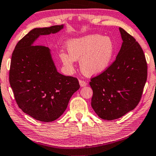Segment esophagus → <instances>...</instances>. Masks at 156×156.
Instances as JSON below:
<instances>
[{
    "label": "esophagus",
    "instance_id": "34e87169",
    "mask_svg": "<svg viewBox=\"0 0 156 156\" xmlns=\"http://www.w3.org/2000/svg\"><path fill=\"white\" fill-rule=\"evenodd\" d=\"M79 83H80L81 87H85V86L87 85V82L83 80H81V79L79 80Z\"/></svg>",
    "mask_w": 156,
    "mask_h": 156
}]
</instances>
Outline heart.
I'll use <instances>...</instances> for the list:
<instances>
[{
	"label": "heart",
	"mask_w": 156,
	"mask_h": 156,
	"mask_svg": "<svg viewBox=\"0 0 156 156\" xmlns=\"http://www.w3.org/2000/svg\"><path fill=\"white\" fill-rule=\"evenodd\" d=\"M69 55L60 54V58L69 71L74 69L76 60H80L81 71L87 76H94L105 71L115 52L112 39L98 34H89L69 40L66 44Z\"/></svg>",
	"instance_id": "1"
}]
</instances>
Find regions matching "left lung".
<instances>
[{
  "instance_id": "1",
  "label": "left lung",
  "mask_w": 156,
  "mask_h": 156,
  "mask_svg": "<svg viewBox=\"0 0 156 156\" xmlns=\"http://www.w3.org/2000/svg\"><path fill=\"white\" fill-rule=\"evenodd\" d=\"M123 43L112 65L91 78V105L98 117L114 120L135 108L147 79V63L142 48L132 35L119 28Z\"/></svg>"
}]
</instances>
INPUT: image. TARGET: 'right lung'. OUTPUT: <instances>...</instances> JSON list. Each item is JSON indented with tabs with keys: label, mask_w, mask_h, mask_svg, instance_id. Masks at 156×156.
I'll use <instances>...</instances> for the list:
<instances>
[{
	"label": "right lung",
	"mask_w": 156,
	"mask_h": 156,
	"mask_svg": "<svg viewBox=\"0 0 156 156\" xmlns=\"http://www.w3.org/2000/svg\"><path fill=\"white\" fill-rule=\"evenodd\" d=\"M63 25L34 28L16 44L12 53L9 80L17 105L40 122L56 120L79 88L78 79L57 71L48 47L34 45L40 35L56 33Z\"/></svg>",
	"instance_id": "right-lung-1"
}]
</instances>
